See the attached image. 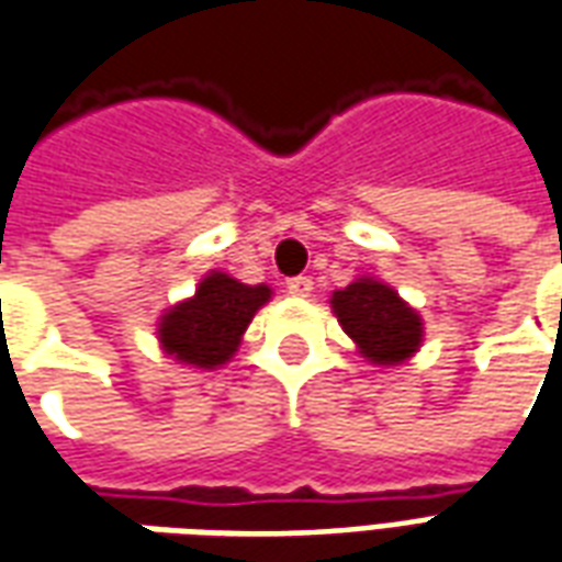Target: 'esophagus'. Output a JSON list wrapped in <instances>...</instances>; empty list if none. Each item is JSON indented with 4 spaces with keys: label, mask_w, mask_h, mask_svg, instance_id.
<instances>
[{
    "label": "esophagus",
    "mask_w": 562,
    "mask_h": 562,
    "mask_svg": "<svg viewBox=\"0 0 562 562\" xmlns=\"http://www.w3.org/2000/svg\"><path fill=\"white\" fill-rule=\"evenodd\" d=\"M285 289H289V294H294V297H310V292H313V280H310V277H292V280L285 282Z\"/></svg>",
    "instance_id": "obj_1"
}]
</instances>
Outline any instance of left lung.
Instances as JSON below:
<instances>
[{
	"label": "left lung",
	"instance_id": "left-lung-1",
	"mask_svg": "<svg viewBox=\"0 0 562 562\" xmlns=\"http://www.w3.org/2000/svg\"><path fill=\"white\" fill-rule=\"evenodd\" d=\"M330 310L370 364H403L424 340L422 316L391 285L373 277H361L330 294Z\"/></svg>",
	"mask_w": 562,
	"mask_h": 562
}]
</instances>
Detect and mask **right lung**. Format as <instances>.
<instances>
[{
  "label": "right lung",
  "instance_id": "right-lung-1",
  "mask_svg": "<svg viewBox=\"0 0 562 562\" xmlns=\"http://www.w3.org/2000/svg\"><path fill=\"white\" fill-rule=\"evenodd\" d=\"M270 301V289L246 285L222 270H210L198 282L192 297H186L159 318L161 352L171 355L180 364L198 370H216L232 361L244 330L261 306Z\"/></svg>",
  "mask_w": 562,
  "mask_h": 562
}]
</instances>
